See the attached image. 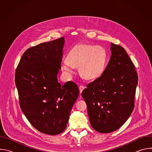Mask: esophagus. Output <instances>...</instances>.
Returning <instances> with one entry per match:
<instances>
[{
	"mask_svg": "<svg viewBox=\"0 0 152 152\" xmlns=\"http://www.w3.org/2000/svg\"><path fill=\"white\" fill-rule=\"evenodd\" d=\"M85 86L83 85H80L79 86V91H80V93H81L82 92V91L85 89Z\"/></svg>",
	"mask_w": 152,
	"mask_h": 152,
	"instance_id": "obj_1",
	"label": "esophagus"
}]
</instances>
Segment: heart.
<instances>
[{
  "instance_id": "1",
  "label": "heart",
  "mask_w": 152,
  "mask_h": 152,
  "mask_svg": "<svg viewBox=\"0 0 152 152\" xmlns=\"http://www.w3.org/2000/svg\"><path fill=\"white\" fill-rule=\"evenodd\" d=\"M107 61L105 49L96 45H79L69 52L67 61L62 62L63 70L73 72L74 67H79L80 75L87 79L99 77L103 72Z\"/></svg>"
}]
</instances>
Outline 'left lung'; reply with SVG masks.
<instances>
[{"mask_svg":"<svg viewBox=\"0 0 152 152\" xmlns=\"http://www.w3.org/2000/svg\"><path fill=\"white\" fill-rule=\"evenodd\" d=\"M112 55L102 75L82 93L91 126L100 133L119 129L131 115L138 74L124 49L111 43Z\"/></svg>","mask_w":152,"mask_h":152,"instance_id":"left-lung-1","label":"left lung"}]
</instances>
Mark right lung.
Here are the masks:
<instances>
[{
    "instance_id": "right-lung-1",
    "label": "right lung",
    "mask_w": 152,
    "mask_h": 152,
    "mask_svg": "<svg viewBox=\"0 0 152 152\" xmlns=\"http://www.w3.org/2000/svg\"><path fill=\"white\" fill-rule=\"evenodd\" d=\"M64 45L61 37L29 48L15 74L21 111L38 131L51 135L66 129L79 94L74 82L61 85L57 79Z\"/></svg>"
}]
</instances>
